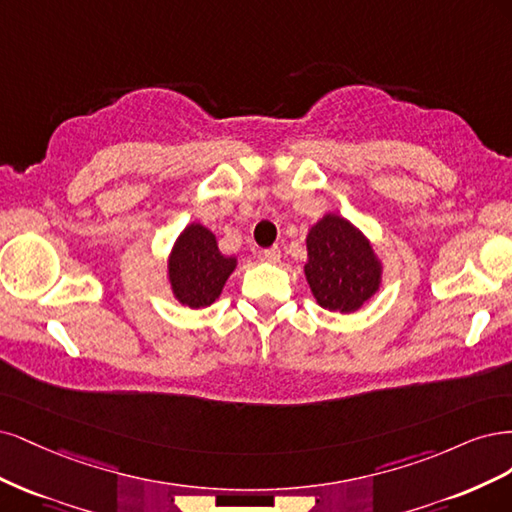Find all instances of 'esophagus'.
<instances>
[{
	"instance_id": "34e87169",
	"label": "esophagus",
	"mask_w": 512,
	"mask_h": 512,
	"mask_svg": "<svg viewBox=\"0 0 512 512\" xmlns=\"http://www.w3.org/2000/svg\"><path fill=\"white\" fill-rule=\"evenodd\" d=\"M259 259L268 261V263H276V261H280V249L278 246H272V249H263V251H259Z\"/></svg>"
}]
</instances>
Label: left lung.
<instances>
[{
  "label": "left lung",
  "mask_w": 512,
  "mask_h": 512,
  "mask_svg": "<svg viewBox=\"0 0 512 512\" xmlns=\"http://www.w3.org/2000/svg\"><path fill=\"white\" fill-rule=\"evenodd\" d=\"M304 274L319 306L332 312L359 310L381 287L383 266L359 229L327 212L306 236Z\"/></svg>",
  "instance_id": "obj_1"
}]
</instances>
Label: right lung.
<instances>
[{"mask_svg":"<svg viewBox=\"0 0 512 512\" xmlns=\"http://www.w3.org/2000/svg\"><path fill=\"white\" fill-rule=\"evenodd\" d=\"M236 257L219 251L217 236L200 223H191L174 242L168 278L174 298L189 308H206L219 298L225 280L236 270Z\"/></svg>","mask_w":512,"mask_h":512,"instance_id":"right-lung-1","label":"right lung"}]
</instances>
